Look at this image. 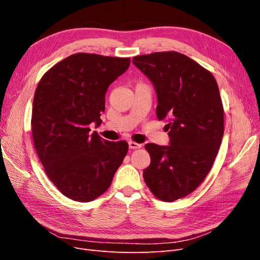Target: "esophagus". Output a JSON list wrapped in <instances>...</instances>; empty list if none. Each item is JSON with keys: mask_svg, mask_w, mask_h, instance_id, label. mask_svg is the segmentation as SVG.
I'll use <instances>...</instances> for the list:
<instances>
[{"mask_svg": "<svg viewBox=\"0 0 260 260\" xmlns=\"http://www.w3.org/2000/svg\"><path fill=\"white\" fill-rule=\"evenodd\" d=\"M141 146H142V144H140V143H137V142H135V141H129V147H130L131 149H136V148H140Z\"/></svg>", "mask_w": 260, "mask_h": 260, "instance_id": "esophagus-1", "label": "esophagus"}]
</instances>
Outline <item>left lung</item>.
Listing matches in <instances>:
<instances>
[{"instance_id":"1","label":"left lung","mask_w":260,"mask_h":260,"mask_svg":"<svg viewBox=\"0 0 260 260\" xmlns=\"http://www.w3.org/2000/svg\"><path fill=\"white\" fill-rule=\"evenodd\" d=\"M132 62L157 93L156 116L166 120L169 146L147 143L146 185L157 199L174 202L192 193L210 171L224 131L222 101L215 77L179 52L139 55Z\"/></svg>"}]
</instances>
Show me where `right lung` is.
Here are the masks:
<instances>
[{"label": "right lung", "instance_id": "1", "mask_svg": "<svg viewBox=\"0 0 260 260\" xmlns=\"http://www.w3.org/2000/svg\"><path fill=\"white\" fill-rule=\"evenodd\" d=\"M130 60L76 53L39 81L31 116L35 148L46 176L70 200L86 203L105 193L128 153L125 141L91 135L90 124L102 123L107 88Z\"/></svg>", "mask_w": 260, "mask_h": 260}]
</instances>
